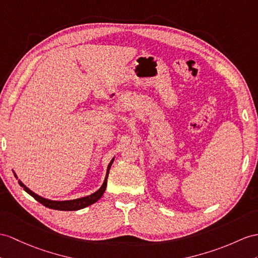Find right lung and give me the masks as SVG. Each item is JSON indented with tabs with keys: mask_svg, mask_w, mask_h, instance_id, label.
Masks as SVG:
<instances>
[{
	"mask_svg": "<svg viewBox=\"0 0 258 258\" xmlns=\"http://www.w3.org/2000/svg\"><path fill=\"white\" fill-rule=\"evenodd\" d=\"M112 162H114V159H112L110 161L109 164H108L107 173H106L104 183H103L102 187H100L97 191L90 195V196L82 197V198H78V199H73V200H62V202H58V200H50V199L43 198V197L39 196V195L35 194L34 191H31L29 188H27L26 186H25L22 183V181L18 179L17 175L15 173H14V176L16 177V179H18V184H20L24 188L25 191L28 192L31 197H34L37 200V202H39L41 205L47 207V208L54 209V210H62V211H74V210H80V209L86 208L87 206H91L93 204H95L97 200L100 199V197L103 196V194H104V191L106 189V186H107V178H108L109 169H110V166L112 164Z\"/></svg>",
	"mask_w": 258,
	"mask_h": 258,
	"instance_id": "1",
	"label": "right lung"
}]
</instances>
